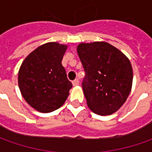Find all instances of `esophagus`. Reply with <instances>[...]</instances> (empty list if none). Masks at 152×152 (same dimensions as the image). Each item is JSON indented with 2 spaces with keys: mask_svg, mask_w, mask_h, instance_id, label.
I'll use <instances>...</instances> for the list:
<instances>
[{
  "mask_svg": "<svg viewBox=\"0 0 152 152\" xmlns=\"http://www.w3.org/2000/svg\"><path fill=\"white\" fill-rule=\"evenodd\" d=\"M79 79H74V80L73 81V86H77V85H79Z\"/></svg>",
  "mask_w": 152,
  "mask_h": 152,
  "instance_id": "esophagus-1",
  "label": "esophagus"
}]
</instances>
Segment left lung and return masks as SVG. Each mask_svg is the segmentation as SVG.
<instances>
[{
  "mask_svg": "<svg viewBox=\"0 0 152 152\" xmlns=\"http://www.w3.org/2000/svg\"><path fill=\"white\" fill-rule=\"evenodd\" d=\"M77 51L85 72L82 87L88 107L101 116L114 113L131 91L130 61L122 51L104 41L81 43Z\"/></svg>",
  "mask_w": 152,
  "mask_h": 152,
  "instance_id": "obj_1",
  "label": "left lung"
}]
</instances>
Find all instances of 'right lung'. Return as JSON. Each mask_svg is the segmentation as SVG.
<instances>
[{
    "instance_id": "right-lung-1",
    "label": "right lung",
    "mask_w": 152,
    "mask_h": 152,
    "mask_svg": "<svg viewBox=\"0 0 152 152\" xmlns=\"http://www.w3.org/2000/svg\"><path fill=\"white\" fill-rule=\"evenodd\" d=\"M67 47L56 42L42 45L27 56L19 68L21 94L29 106L40 113L61 107L73 87L61 65Z\"/></svg>"
}]
</instances>
